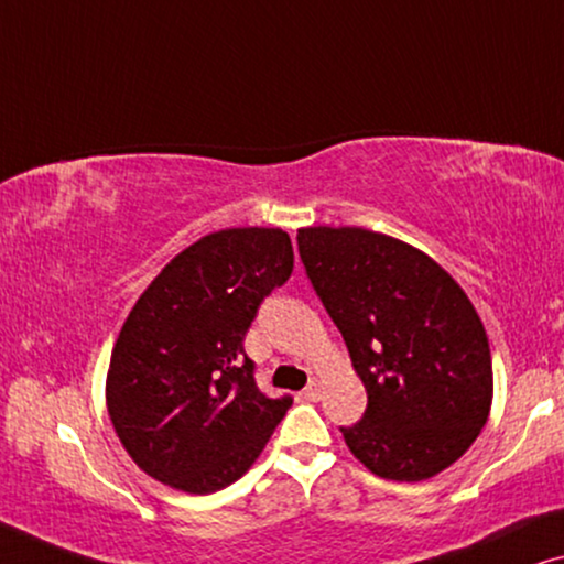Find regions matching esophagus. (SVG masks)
Wrapping results in <instances>:
<instances>
[{
	"instance_id": "esophagus-1",
	"label": "esophagus",
	"mask_w": 564,
	"mask_h": 564,
	"mask_svg": "<svg viewBox=\"0 0 564 564\" xmlns=\"http://www.w3.org/2000/svg\"><path fill=\"white\" fill-rule=\"evenodd\" d=\"M301 395H304L306 401H319L322 399V383H319V380H312V383L304 388V393H301Z\"/></svg>"
}]
</instances>
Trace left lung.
<instances>
[{
  "mask_svg": "<svg viewBox=\"0 0 564 564\" xmlns=\"http://www.w3.org/2000/svg\"><path fill=\"white\" fill-rule=\"evenodd\" d=\"M296 242L368 391L360 422L339 426L347 447L386 480L442 473L478 437L494 399L470 299L430 256L388 235L306 227Z\"/></svg>",
  "mask_w": 564,
  "mask_h": 564,
  "instance_id": "1",
  "label": "left lung"
}]
</instances>
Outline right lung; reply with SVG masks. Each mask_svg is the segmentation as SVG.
Segmentation results:
<instances>
[{
    "label": "right lung",
    "mask_w": 564,
    "mask_h": 564,
    "mask_svg": "<svg viewBox=\"0 0 564 564\" xmlns=\"http://www.w3.org/2000/svg\"><path fill=\"white\" fill-rule=\"evenodd\" d=\"M291 271L283 229H221L178 252L132 306L109 362L107 409L150 478L214 494L263 452L293 399L260 391L245 335Z\"/></svg>",
    "instance_id": "right-lung-1"
}]
</instances>
